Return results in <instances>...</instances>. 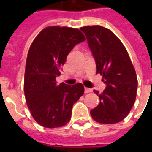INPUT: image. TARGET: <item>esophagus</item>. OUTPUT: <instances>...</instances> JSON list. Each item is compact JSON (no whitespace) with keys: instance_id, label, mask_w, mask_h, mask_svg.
Masks as SVG:
<instances>
[{"instance_id":"esophagus-1","label":"esophagus","mask_w":152,"mask_h":152,"mask_svg":"<svg viewBox=\"0 0 152 152\" xmlns=\"http://www.w3.org/2000/svg\"><path fill=\"white\" fill-rule=\"evenodd\" d=\"M90 92H92V89H89V88H85V93L86 94H88V93H90Z\"/></svg>"}]
</instances>
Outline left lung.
<instances>
[{"label":"left lung","instance_id":"8db88e82","mask_svg":"<svg viewBox=\"0 0 152 152\" xmlns=\"http://www.w3.org/2000/svg\"><path fill=\"white\" fill-rule=\"evenodd\" d=\"M95 59L97 74L102 76L106 89L99 94L100 102L90 111L92 118L101 124H115L124 120L136 99L137 79L127 50L120 39L102 26L80 28Z\"/></svg>","mask_w":152,"mask_h":152}]
</instances>
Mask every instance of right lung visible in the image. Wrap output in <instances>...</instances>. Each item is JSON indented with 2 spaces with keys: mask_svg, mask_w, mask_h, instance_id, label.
I'll return each instance as SVG.
<instances>
[{
  "mask_svg": "<svg viewBox=\"0 0 152 152\" xmlns=\"http://www.w3.org/2000/svg\"><path fill=\"white\" fill-rule=\"evenodd\" d=\"M86 37L77 28L50 26L44 28L28 50L24 94L32 117L45 128H58L71 120L73 104L84 94L81 83L58 85L66 56Z\"/></svg>",
  "mask_w": 152,
  "mask_h": 152,
  "instance_id": "1",
  "label": "right lung"
}]
</instances>
